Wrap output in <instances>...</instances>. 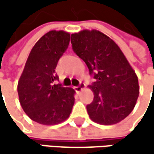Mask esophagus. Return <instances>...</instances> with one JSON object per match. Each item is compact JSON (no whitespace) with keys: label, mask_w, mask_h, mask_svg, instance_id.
Listing matches in <instances>:
<instances>
[{"label":"esophagus","mask_w":154,"mask_h":154,"mask_svg":"<svg viewBox=\"0 0 154 154\" xmlns=\"http://www.w3.org/2000/svg\"><path fill=\"white\" fill-rule=\"evenodd\" d=\"M84 88H85V84H84V83H80L79 86L75 87V91L76 92H80Z\"/></svg>","instance_id":"obj_1"}]
</instances>
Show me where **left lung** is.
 I'll use <instances>...</instances> for the list:
<instances>
[{
	"mask_svg": "<svg viewBox=\"0 0 154 154\" xmlns=\"http://www.w3.org/2000/svg\"><path fill=\"white\" fill-rule=\"evenodd\" d=\"M73 51L87 64L94 98L87 111L100 125H114L134 109L140 93L138 76L115 41L99 30L71 35Z\"/></svg>",
	"mask_w": 154,
	"mask_h": 154,
	"instance_id": "left-lung-1",
	"label": "left lung"
}]
</instances>
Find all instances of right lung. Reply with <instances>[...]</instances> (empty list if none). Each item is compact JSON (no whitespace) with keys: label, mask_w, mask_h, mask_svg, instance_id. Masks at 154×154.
<instances>
[{"label":"right lung","mask_w":154,"mask_h":154,"mask_svg":"<svg viewBox=\"0 0 154 154\" xmlns=\"http://www.w3.org/2000/svg\"><path fill=\"white\" fill-rule=\"evenodd\" d=\"M70 34L51 30L32 48L17 85L19 102L25 113L41 125H56L66 120L75 103L72 88L54 84L55 68L66 51Z\"/></svg>","instance_id":"right-lung-1"}]
</instances>
